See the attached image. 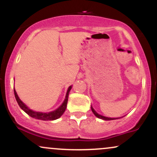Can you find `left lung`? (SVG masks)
Returning <instances> with one entry per match:
<instances>
[{"label": "left lung", "instance_id": "1", "mask_svg": "<svg viewBox=\"0 0 157 157\" xmlns=\"http://www.w3.org/2000/svg\"><path fill=\"white\" fill-rule=\"evenodd\" d=\"M91 111H92V112L94 113V114L95 115V116L97 117L100 118V119H102V120H117V119H120V118H110V117H104V116H102V115L100 114H98L96 111H94V109H93L92 107H91Z\"/></svg>", "mask_w": 157, "mask_h": 157}]
</instances>
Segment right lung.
I'll return each mask as SVG.
<instances>
[{
	"label": "right lung",
	"instance_id": "right-lung-1",
	"mask_svg": "<svg viewBox=\"0 0 157 157\" xmlns=\"http://www.w3.org/2000/svg\"><path fill=\"white\" fill-rule=\"evenodd\" d=\"M71 86H69V88H68L67 91V93H66V99H65L62 105L58 108V109H56L55 111H52V112H49V113L36 112V111H32V110L29 109V108L27 107V106L25 105V104L23 103L21 100H20L15 89H14V94H15V99L16 100H17L19 106L21 107V109H23V111H24L25 112H26L28 115H29L30 117H32L35 119H37V120H57V119L60 118L63 115V113H64V111H66V105H67V102H68V94H69V91L70 90H71Z\"/></svg>",
	"mask_w": 157,
	"mask_h": 157
}]
</instances>
